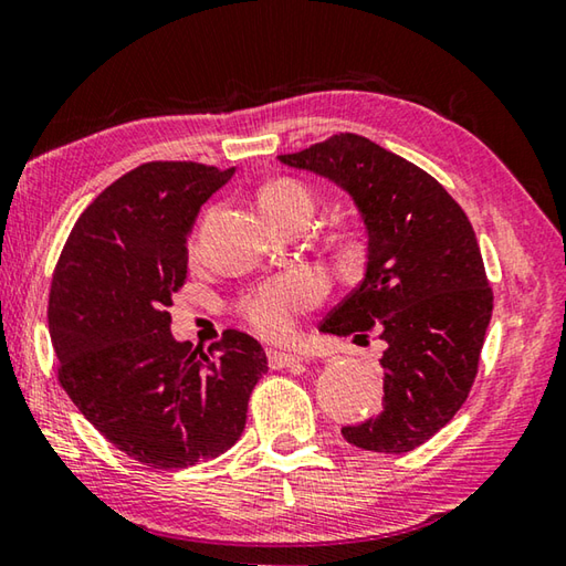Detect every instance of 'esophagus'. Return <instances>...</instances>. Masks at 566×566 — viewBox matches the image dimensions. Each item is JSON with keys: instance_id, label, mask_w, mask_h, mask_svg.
I'll list each match as a JSON object with an SVG mask.
<instances>
[{"instance_id": "1", "label": "esophagus", "mask_w": 566, "mask_h": 566, "mask_svg": "<svg viewBox=\"0 0 566 566\" xmlns=\"http://www.w3.org/2000/svg\"><path fill=\"white\" fill-rule=\"evenodd\" d=\"M266 361H270L272 368H292L302 364V356L296 354H286V352H276V348H270L266 352Z\"/></svg>"}]
</instances>
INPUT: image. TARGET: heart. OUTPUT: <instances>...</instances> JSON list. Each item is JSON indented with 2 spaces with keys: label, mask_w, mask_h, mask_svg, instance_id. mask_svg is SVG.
Segmentation results:
<instances>
[{
  "label": "heart",
  "mask_w": 566,
  "mask_h": 566,
  "mask_svg": "<svg viewBox=\"0 0 566 566\" xmlns=\"http://www.w3.org/2000/svg\"><path fill=\"white\" fill-rule=\"evenodd\" d=\"M260 210L270 220H280L296 210L314 208V195L294 178L270 180L256 195ZM324 296V282L310 270H296L254 286L240 300V314L256 334L282 338L292 332L294 318L312 310Z\"/></svg>",
  "instance_id": "b5f03b06"
}]
</instances>
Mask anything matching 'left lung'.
<instances>
[{
    "instance_id": "left-lung-1",
    "label": "left lung",
    "mask_w": 566,
    "mask_h": 566,
    "mask_svg": "<svg viewBox=\"0 0 566 566\" xmlns=\"http://www.w3.org/2000/svg\"><path fill=\"white\" fill-rule=\"evenodd\" d=\"M280 160L346 190L366 228L364 282L318 328H376L386 342L384 408L342 436L374 453H408L453 420L475 381L492 316L475 230L433 176L356 133Z\"/></svg>"
}]
</instances>
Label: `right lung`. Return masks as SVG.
<instances>
[{"label": "right lung", "instance_id": "1", "mask_svg": "<svg viewBox=\"0 0 566 566\" xmlns=\"http://www.w3.org/2000/svg\"><path fill=\"white\" fill-rule=\"evenodd\" d=\"M234 176L190 160L126 172L81 212L49 292L59 384L101 436L156 470L230 450L266 374L256 338L228 328L208 354L170 334L188 276V234Z\"/></svg>", "mask_w": 566, "mask_h": 566}]
</instances>
